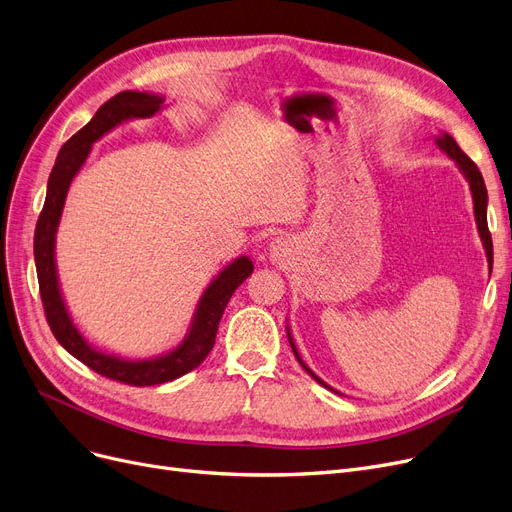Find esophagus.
Listing matches in <instances>:
<instances>
[{"label": "esophagus", "mask_w": 512, "mask_h": 512, "mask_svg": "<svg viewBox=\"0 0 512 512\" xmlns=\"http://www.w3.org/2000/svg\"><path fill=\"white\" fill-rule=\"evenodd\" d=\"M270 257L274 261H282L286 257V240L284 238H276L272 244H270Z\"/></svg>", "instance_id": "1"}]
</instances>
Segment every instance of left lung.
<instances>
[{
  "label": "left lung",
  "instance_id": "left-lung-1",
  "mask_svg": "<svg viewBox=\"0 0 512 512\" xmlns=\"http://www.w3.org/2000/svg\"><path fill=\"white\" fill-rule=\"evenodd\" d=\"M435 144L439 146V150H443V152L448 154V157L456 163V167L460 169V173L464 175V180L469 182V188H471V194H473V211H475V221H477V232H479V238H481V242H483L487 263H490V268H492V263H494V249H492L490 230H487V190H485L483 175H481V171L477 169V165L460 150V146L456 144V140L450 136V133L441 131L439 136L435 138ZM286 335H288V343H291L293 353H295L297 362L301 364V368L311 376V379L318 381L322 387H326V389H330V391H335L330 385H326V383L320 379V376L303 362V358H301L297 347H295V341H293V335H291V328H288V326H286ZM335 393H337V391H335Z\"/></svg>",
  "mask_w": 512,
  "mask_h": 512
}]
</instances>
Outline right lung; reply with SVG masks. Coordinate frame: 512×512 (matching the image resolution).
Returning a JSON list of instances; mask_svg holds the SVG:
<instances>
[{"label":"right lung","instance_id":"right-lung-1","mask_svg":"<svg viewBox=\"0 0 512 512\" xmlns=\"http://www.w3.org/2000/svg\"><path fill=\"white\" fill-rule=\"evenodd\" d=\"M165 108V98L152 92H121L115 98L104 102L92 121L81 127L75 136L66 142L54 163V169L48 180L46 203L37 219L35 228V268L43 309H46L48 324L54 332L58 343L69 351L73 358L90 366L108 379L133 385V387H148L161 385L180 379L186 372L201 366L209 351L215 345V335L224 309L234 295L236 288L253 274V261L242 255L230 261L224 270H219L217 276L207 284L201 299L196 303L188 332L184 339L173 349L163 351L152 358L131 360L121 358L117 353H106L94 347L83 337V332L73 322V316L66 301L62 297V288L58 280V265H56V234L62 219L66 194L81 167L90 157L92 146L104 138L108 131L115 127L133 121V119H150Z\"/></svg>","mask_w":512,"mask_h":512}]
</instances>
